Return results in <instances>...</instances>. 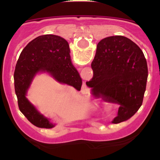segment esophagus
Returning a JSON list of instances; mask_svg holds the SVG:
<instances>
[{
	"label": "esophagus",
	"mask_w": 160,
	"mask_h": 160,
	"mask_svg": "<svg viewBox=\"0 0 160 160\" xmlns=\"http://www.w3.org/2000/svg\"><path fill=\"white\" fill-rule=\"evenodd\" d=\"M82 91H84V93L86 92V91H87V90H86V88H85V87H83V90H82Z\"/></svg>",
	"instance_id": "1"
}]
</instances>
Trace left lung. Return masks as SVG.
<instances>
[{
	"label": "left lung",
	"instance_id": "8db88e82",
	"mask_svg": "<svg viewBox=\"0 0 160 160\" xmlns=\"http://www.w3.org/2000/svg\"><path fill=\"white\" fill-rule=\"evenodd\" d=\"M92 79L87 85L96 97L119 105L113 123L129 119L142 106L148 70L141 49L123 36L100 41L91 63Z\"/></svg>",
	"mask_w": 160,
	"mask_h": 160
}]
</instances>
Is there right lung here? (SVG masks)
<instances>
[{
    "label": "right lung",
    "instance_id": "add662e5",
    "mask_svg": "<svg viewBox=\"0 0 160 160\" xmlns=\"http://www.w3.org/2000/svg\"><path fill=\"white\" fill-rule=\"evenodd\" d=\"M69 44L52 34L39 36L24 48L14 72V87L20 111L38 128H52L54 124L41 114L25 97L32 78L38 72H48L58 82L81 90L82 78L72 65Z\"/></svg>",
    "mask_w": 160,
    "mask_h": 160
}]
</instances>
